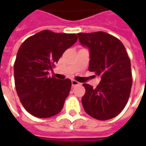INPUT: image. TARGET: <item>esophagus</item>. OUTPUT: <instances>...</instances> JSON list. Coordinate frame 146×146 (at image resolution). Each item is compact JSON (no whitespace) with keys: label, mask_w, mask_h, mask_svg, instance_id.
<instances>
[{"label":"esophagus","mask_w":146,"mask_h":146,"mask_svg":"<svg viewBox=\"0 0 146 146\" xmlns=\"http://www.w3.org/2000/svg\"><path fill=\"white\" fill-rule=\"evenodd\" d=\"M71 82H72V86H76V85H78V84H80V83L77 82V81L75 80H73Z\"/></svg>","instance_id":"esophagus-1"}]
</instances>
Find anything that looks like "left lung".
<instances>
[{
  "label": "left lung",
  "mask_w": 146,
  "mask_h": 146,
  "mask_svg": "<svg viewBox=\"0 0 146 146\" xmlns=\"http://www.w3.org/2000/svg\"><path fill=\"white\" fill-rule=\"evenodd\" d=\"M80 44L89 50V68L101 77L96 88L83 84V107L99 120L112 119L128 101L132 85L131 61L119 40L105 32L77 33Z\"/></svg>",
  "instance_id": "1"
}]
</instances>
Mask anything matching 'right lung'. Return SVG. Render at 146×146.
<instances>
[{"mask_svg":"<svg viewBox=\"0 0 146 146\" xmlns=\"http://www.w3.org/2000/svg\"><path fill=\"white\" fill-rule=\"evenodd\" d=\"M76 40L75 33L46 30L27 38L20 46L14 64L15 84L23 107L33 116L48 118L62 110L71 80L51 77L48 71Z\"/></svg>","mask_w":146,"mask_h":146,"instance_id":"right-lung-1","label":"right lung"}]
</instances>
